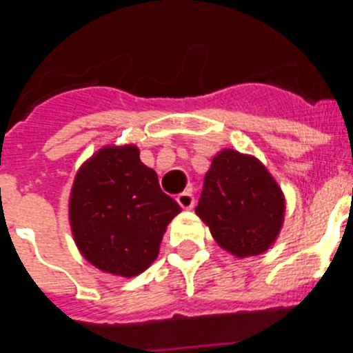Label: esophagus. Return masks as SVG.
<instances>
[{
	"label": "esophagus",
	"instance_id": "obj_1",
	"mask_svg": "<svg viewBox=\"0 0 353 353\" xmlns=\"http://www.w3.org/2000/svg\"><path fill=\"white\" fill-rule=\"evenodd\" d=\"M176 201H179V205L182 208H185V210H191V208L194 207V194H192L191 191H185V192H182V194L176 196Z\"/></svg>",
	"mask_w": 353,
	"mask_h": 353
}]
</instances>
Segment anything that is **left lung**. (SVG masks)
<instances>
[{
	"label": "left lung",
	"instance_id": "obj_1",
	"mask_svg": "<svg viewBox=\"0 0 353 353\" xmlns=\"http://www.w3.org/2000/svg\"><path fill=\"white\" fill-rule=\"evenodd\" d=\"M196 214L221 248L240 258L254 256L267 251L281 230L285 199L256 159L224 150L205 174Z\"/></svg>",
	"mask_w": 353,
	"mask_h": 353
}]
</instances>
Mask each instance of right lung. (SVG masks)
<instances>
[{"label": "right lung", "mask_w": 353, "mask_h": 353, "mask_svg": "<svg viewBox=\"0 0 353 353\" xmlns=\"http://www.w3.org/2000/svg\"><path fill=\"white\" fill-rule=\"evenodd\" d=\"M180 210L130 145L93 155L77 173L70 196L72 232L84 258L125 277L148 269Z\"/></svg>", "instance_id": "right-lung-1"}]
</instances>
